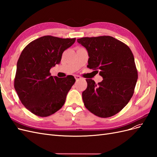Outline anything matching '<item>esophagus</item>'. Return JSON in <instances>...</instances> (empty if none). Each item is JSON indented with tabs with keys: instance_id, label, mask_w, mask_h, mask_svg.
Instances as JSON below:
<instances>
[{
	"instance_id": "34e87169",
	"label": "esophagus",
	"mask_w": 157,
	"mask_h": 157,
	"mask_svg": "<svg viewBox=\"0 0 157 157\" xmlns=\"http://www.w3.org/2000/svg\"><path fill=\"white\" fill-rule=\"evenodd\" d=\"M75 79H76V80H80V79H81L82 78L80 77V76H78V75H75Z\"/></svg>"
}]
</instances>
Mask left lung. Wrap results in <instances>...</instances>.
Listing matches in <instances>:
<instances>
[{
	"instance_id": "1",
	"label": "left lung",
	"mask_w": 157,
	"mask_h": 157,
	"mask_svg": "<svg viewBox=\"0 0 157 157\" xmlns=\"http://www.w3.org/2000/svg\"><path fill=\"white\" fill-rule=\"evenodd\" d=\"M77 42L88 51L87 67L103 78L98 84L86 79L88 86L82 94L85 107L99 117L116 115L134 92L137 71L134 55L126 44L110 36L82 37Z\"/></svg>"
}]
</instances>
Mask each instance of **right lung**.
<instances>
[{"label":"right lung","mask_w":157,"mask_h":157,"mask_svg":"<svg viewBox=\"0 0 157 157\" xmlns=\"http://www.w3.org/2000/svg\"><path fill=\"white\" fill-rule=\"evenodd\" d=\"M75 40L44 36L31 42L21 52L14 88L23 105L35 115L50 116L64 105L75 79L72 75L52 77L50 70L60 63L63 52Z\"/></svg>","instance_id":"1"}]
</instances>
